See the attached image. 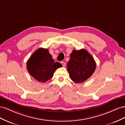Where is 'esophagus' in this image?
<instances>
[{"label": "esophagus", "instance_id": "obj_1", "mask_svg": "<svg viewBox=\"0 0 125 125\" xmlns=\"http://www.w3.org/2000/svg\"><path fill=\"white\" fill-rule=\"evenodd\" d=\"M61 63L62 64V66L63 67H65V66L66 63H65V62H61Z\"/></svg>", "mask_w": 125, "mask_h": 125}]
</instances>
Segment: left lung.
Returning <instances> with one entry per match:
<instances>
[{"instance_id":"1","label":"left lung","mask_w":125,"mask_h":125,"mask_svg":"<svg viewBox=\"0 0 125 125\" xmlns=\"http://www.w3.org/2000/svg\"><path fill=\"white\" fill-rule=\"evenodd\" d=\"M67 70L73 82L83 83L89 79L96 68V63L93 57L84 49L73 50L67 63Z\"/></svg>"}]
</instances>
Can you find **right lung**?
Wrapping results in <instances>:
<instances>
[{"label":"right lung","mask_w":125,"mask_h":125,"mask_svg":"<svg viewBox=\"0 0 125 125\" xmlns=\"http://www.w3.org/2000/svg\"><path fill=\"white\" fill-rule=\"evenodd\" d=\"M62 66L54 62L47 49L40 48L33 52L26 63L29 73L40 82H45L53 76L55 70Z\"/></svg>","instance_id":"add662e5"}]
</instances>
